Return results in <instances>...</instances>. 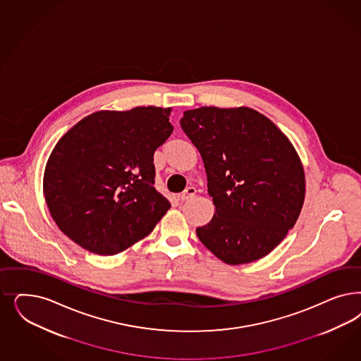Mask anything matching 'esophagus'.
Masks as SVG:
<instances>
[{"instance_id":"obj_1","label":"esophagus","mask_w":361,"mask_h":361,"mask_svg":"<svg viewBox=\"0 0 361 361\" xmlns=\"http://www.w3.org/2000/svg\"><path fill=\"white\" fill-rule=\"evenodd\" d=\"M195 192H197V190L194 187H187L185 192H182V195H180V200L185 202V200H188V199L194 198Z\"/></svg>"}]
</instances>
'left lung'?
Segmentation results:
<instances>
[{
    "mask_svg": "<svg viewBox=\"0 0 361 361\" xmlns=\"http://www.w3.org/2000/svg\"><path fill=\"white\" fill-rule=\"evenodd\" d=\"M180 128L200 152L215 214L199 240L227 264L269 254L302 211L305 179L291 142L248 107L185 111Z\"/></svg>",
    "mask_w": 361,
    "mask_h": 361,
    "instance_id": "8db88e82",
    "label": "left lung"
}]
</instances>
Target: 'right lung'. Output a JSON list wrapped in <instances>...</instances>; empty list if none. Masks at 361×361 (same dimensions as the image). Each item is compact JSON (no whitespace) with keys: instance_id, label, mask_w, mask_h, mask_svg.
Masks as SVG:
<instances>
[{"instance_id":"1","label":"right lung","mask_w":361,"mask_h":361,"mask_svg":"<svg viewBox=\"0 0 361 361\" xmlns=\"http://www.w3.org/2000/svg\"><path fill=\"white\" fill-rule=\"evenodd\" d=\"M171 109L97 111L59 140L44 175L47 207L82 248L114 255L152 233L170 202L158 192L154 152L171 135Z\"/></svg>"}]
</instances>
